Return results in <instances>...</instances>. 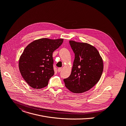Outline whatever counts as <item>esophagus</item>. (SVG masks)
Segmentation results:
<instances>
[{
	"label": "esophagus",
	"instance_id": "obj_1",
	"mask_svg": "<svg viewBox=\"0 0 126 126\" xmlns=\"http://www.w3.org/2000/svg\"><path fill=\"white\" fill-rule=\"evenodd\" d=\"M62 70V68H58V72H60L61 70Z\"/></svg>",
	"mask_w": 126,
	"mask_h": 126
}]
</instances>
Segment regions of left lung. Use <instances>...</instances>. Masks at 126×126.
Here are the masks:
<instances>
[{
	"instance_id": "1",
	"label": "left lung",
	"mask_w": 126,
	"mask_h": 126,
	"mask_svg": "<svg viewBox=\"0 0 126 126\" xmlns=\"http://www.w3.org/2000/svg\"><path fill=\"white\" fill-rule=\"evenodd\" d=\"M75 59L69 77L64 79L65 86L75 94L83 93L93 87L101 76L104 63L97 50L86 43L70 41Z\"/></svg>"
}]
</instances>
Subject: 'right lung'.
Instances as JSON below:
<instances>
[{
    "instance_id": "obj_1",
    "label": "right lung",
    "mask_w": 126,
    "mask_h": 126,
    "mask_svg": "<svg viewBox=\"0 0 126 126\" xmlns=\"http://www.w3.org/2000/svg\"><path fill=\"white\" fill-rule=\"evenodd\" d=\"M63 39L42 38L29 44L21 55L19 69L26 82L32 88L47 86L54 74L53 53L62 45Z\"/></svg>"
}]
</instances>
